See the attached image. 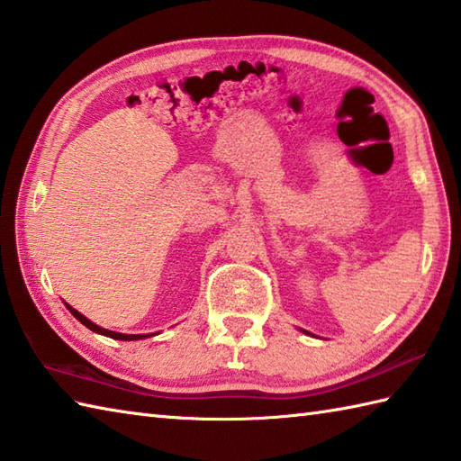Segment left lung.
Segmentation results:
<instances>
[{"mask_svg": "<svg viewBox=\"0 0 461 461\" xmlns=\"http://www.w3.org/2000/svg\"><path fill=\"white\" fill-rule=\"evenodd\" d=\"M303 332H307V330H303ZM307 335H311V332H307Z\"/></svg>", "mask_w": 461, "mask_h": 461, "instance_id": "left-lung-1", "label": "left lung"}]
</instances>
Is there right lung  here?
I'll return each instance as SVG.
<instances>
[{
    "label": "right lung",
    "instance_id": "obj_1",
    "mask_svg": "<svg viewBox=\"0 0 461 461\" xmlns=\"http://www.w3.org/2000/svg\"><path fill=\"white\" fill-rule=\"evenodd\" d=\"M65 307H67L68 311H71V315H73L77 321H81L86 329H91L93 332H99V335H104V337L114 339V340H140V339H149V337H154V335H156V332H150V335H124V332H116V330L103 329V327H99V325H95V322H93L91 319H86V317L83 315V312L73 309L71 305H67V303H65Z\"/></svg>",
    "mask_w": 461,
    "mask_h": 461
}]
</instances>
